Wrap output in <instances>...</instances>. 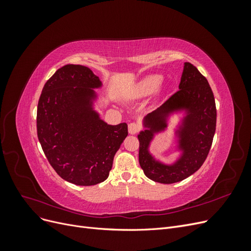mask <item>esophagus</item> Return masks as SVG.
<instances>
[{
  "label": "esophagus",
  "instance_id": "esophagus-1",
  "mask_svg": "<svg viewBox=\"0 0 251 251\" xmlns=\"http://www.w3.org/2000/svg\"><path fill=\"white\" fill-rule=\"evenodd\" d=\"M139 126L136 125L135 123H131L130 125H128V133H130L131 135H134L137 133L139 131Z\"/></svg>",
  "mask_w": 251,
  "mask_h": 251
}]
</instances>
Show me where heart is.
I'll return each instance as SVG.
<instances>
[{
    "label": "heart",
    "mask_w": 251,
    "mask_h": 251,
    "mask_svg": "<svg viewBox=\"0 0 251 251\" xmlns=\"http://www.w3.org/2000/svg\"><path fill=\"white\" fill-rule=\"evenodd\" d=\"M163 81V76L160 74H149L139 80L137 85L135 86L132 97L135 100L148 97L151 94L156 93L160 88Z\"/></svg>",
    "instance_id": "obj_1"
}]
</instances>
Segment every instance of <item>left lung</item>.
Wrapping results in <instances>:
<instances>
[{
  "label": "left lung",
  "mask_w": 251,
  "mask_h": 251,
  "mask_svg": "<svg viewBox=\"0 0 251 251\" xmlns=\"http://www.w3.org/2000/svg\"><path fill=\"white\" fill-rule=\"evenodd\" d=\"M175 117L178 121L172 128L178 156L165 163L151 153L150 147L156 137L169 129ZM216 121L215 97L207 79L195 66L185 63L178 92L142 119L144 130L137 137L139 164L144 175L158 183L171 184L196 173L208 155Z\"/></svg>",
  "instance_id": "8db88e82"
}]
</instances>
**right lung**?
<instances>
[{"label": "right lung", "instance_id": "right-lung-1", "mask_svg": "<svg viewBox=\"0 0 251 251\" xmlns=\"http://www.w3.org/2000/svg\"><path fill=\"white\" fill-rule=\"evenodd\" d=\"M100 77L88 67L66 65L45 83L36 127L49 163L64 180L90 186L109 177L113 159L127 136L126 123L108 125L95 110Z\"/></svg>", "mask_w": 251, "mask_h": 251}]
</instances>
